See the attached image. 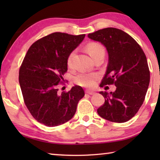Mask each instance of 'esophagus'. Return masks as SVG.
<instances>
[{"mask_svg": "<svg viewBox=\"0 0 160 160\" xmlns=\"http://www.w3.org/2000/svg\"><path fill=\"white\" fill-rule=\"evenodd\" d=\"M86 93L88 94H90V95H93V94H95L94 92L91 91V90H86Z\"/></svg>", "mask_w": 160, "mask_h": 160, "instance_id": "obj_1", "label": "esophagus"}]
</instances>
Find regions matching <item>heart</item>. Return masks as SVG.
<instances>
[{"label": "heart", "mask_w": 160, "mask_h": 160, "mask_svg": "<svg viewBox=\"0 0 160 160\" xmlns=\"http://www.w3.org/2000/svg\"><path fill=\"white\" fill-rule=\"evenodd\" d=\"M87 51L92 58H94L99 55H104V48L102 45L97 43H90L87 46ZM74 56V52L70 54L68 58L67 64L70 67L72 66V58ZM97 75L94 73H86L81 72L75 78V82L83 87H92L94 85V81L97 79Z\"/></svg>", "instance_id": "1"}]
</instances>
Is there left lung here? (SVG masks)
I'll return each instance as SVG.
<instances>
[{
	"label": "left lung",
	"instance_id": "left-lung-1",
	"mask_svg": "<svg viewBox=\"0 0 160 160\" xmlns=\"http://www.w3.org/2000/svg\"><path fill=\"white\" fill-rule=\"evenodd\" d=\"M88 37L104 45L109 56L101 87H116L113 92H100L105 102L97 113L112 122H126L138 112L148 89L150 76L145 54L133 38L119 29H99Z\"/></svg>",
	"mask_w": 160,
	"mask_h": 160
}]
</instances>
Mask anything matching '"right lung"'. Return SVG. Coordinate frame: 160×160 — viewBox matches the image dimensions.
I'll list each match as a JSON object with an SVG mask.
<instances>
[{"label": "right lung", "instance_id": "1", "mask_svg": "<svg viewBox=\"0 0 160 160\" xmlns=\"http://www.w3.org/2000/svg\"><path fill=\"white\" fill-rule=\"evenodd\" d=\"M85 34L54 32L34 42L27 52L19 72L24 101L38 122L49 127L70 120L78 102L85 96L80 86L58 93L57 85L68 70L70 53L83 41Z\"/></svg>", "mask_w": 160, "mask_h": 160}]
</instances>
